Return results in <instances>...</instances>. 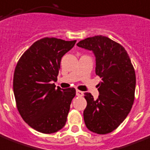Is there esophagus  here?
<instances>
[{
    "mask_svg": "<svg viewBox=\"0 0 150 150\" xmlns=\"http://www.w3.org/2000/svg\"><path fill=\"white\" fill-rule=\"evenodd\" d=\"M76 93L77 96H83V93L82 91H80V90H76Z\"/></svg>",
    "mask_w": 150,
    "mask_h": 150,
    "instance_id": "obj_1",
    "label": "esophagus"
}]
</instances>
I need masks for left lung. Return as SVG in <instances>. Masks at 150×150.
Wrapping results in <instances>:
<instances>
[{
    "label": "left lung",
    "instance_id": "left-lung-1",
    "mask_svg": "<svg viewBox=\"0 0 150 150\" xmlns=\"http://www.w3.org/2000/svg\"><path fill=\"white\" fill-rule=\"evenodd\" d=\"M76 45L92 50L96 57V74L102 81L94 100L85 93L87 105L83 119L89 130L107 134L115 130L130 112L135 98L136 74L127 50L121 44L105 36H94Z\"/></svg>",
    "mask_w": 150,
    "mask_h": 150
}]
</instances>
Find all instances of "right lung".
Returning a JSON list of instances; mask_svg holds the SVG:
<instances>
[{"label":"right lung","mask_w":150,"mask_h":150,"mask_svg":"<svg viewBox=\"0 0 150 150\" xmlns=\"http://www.w3.org/2000/svg\"><path fill=\"white\" fill-rule=\"evenodd\" d=\"M76 40L44 38L33 43L21 57L13 74V88L20 115L30 127L50 134L65 126L74 88L55 87L62 57Z\"/></svg>","instance_id":"add662e5"}]
</instances>
